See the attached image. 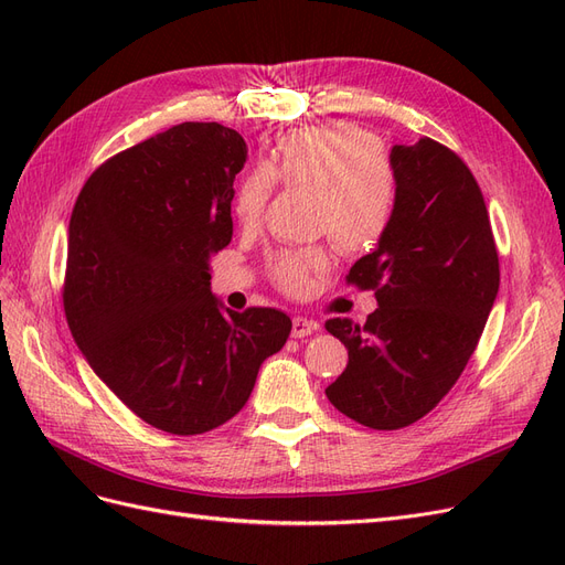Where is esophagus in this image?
<instances>
[{
    "mask_svg": "<svg viewBox=\"0 0 565 565\" xmlns=\"http://www.w3.org/2000/svg\"><path fill=\"white\" fill-rule=\"evenodd\" d=\"M316 330H318V322H313V320H306V318H295V320H292V337H295V339L309 337V334L316 332Z\"/></svg>",
    "mask_w": 565,
    "mask_h": 565,
    "instance_id": "esophagus-1",
    "label": "esophagus"
}]
</instances>
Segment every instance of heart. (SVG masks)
Here are the masks:
<instances>
[{"instance_id":"obj_1","label":"heart","mask_w":565,"mask_h":565,"mask_svg":"<svg viewBox=\"0 0 565 565\" xmlns=\"http://www.w3.org/2000/svg\"><path fill=\"white\" fill-rule=\"evenodd\" d=\"M276 181L313 188L316 226L339 247L363 252L388 231L398 204V179L377 136L355 125H320L285 134L264 164L252 167L233 195L243 226L259 224ZM328 266L322 247L285 249L268 262L285 292H303L313 273Z\"/></svg>"}]
</instances>
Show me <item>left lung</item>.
Instances as JSON below:
<instances>
[{"label":"left lung","mask_w":565,"mask_h":565,"mask_svg":"<svg viewBox=\"0 0 565 565\" xmlns=\"http://www.w3.org/2000/svg\"><path fill=\"white\" fill-rule=\"evenodd\" d=\"M398 204L377 249L347 280L374 289L363 324L324 322L349 351V365L324 393L370 429L422 419L465 372L500 289L490 216L469 167L434 139L393 146Z\"/></svg>","instance_id":"1"}]
</instances>
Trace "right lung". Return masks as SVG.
<instances>
[{"label": "right lung", "mask_w": 565, "mask_h": 565, "mask_svg": "<svg viewBox=\"0 0 565 565\" xmlns=\"http://www.w3.org/2000/svg\"><path fill=\"white\" fill-rule=\"evenodd\" d=\"M245 162L235 129L183 122L100 164L71 216L67 328L115 396L167 434H204L241 413L292 330L282 311L235 313L210 287Z\"/></svg>", "instance_id": "1"}]
</instances>
